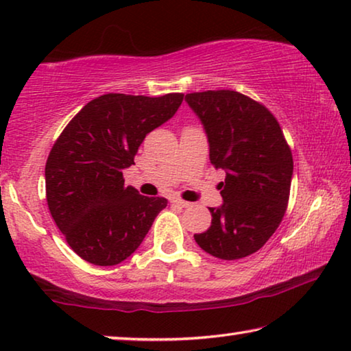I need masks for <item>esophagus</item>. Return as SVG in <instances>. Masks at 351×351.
I'll use <instances>...</instances> for the list:
<instances>
[{"label":"esophagus","instance_id":"obj_1","mask_svg":"<svg viewBox=\"0 0 351 351\" xmlns=\"http://www.w3.org/2000/svg\"><path fill=\"white\" fill-rule=\"evenodd\" d=\"M171 202H172V204H176V206H180V207H188V206H190V202L183 201V199H180V197H174V199H171Z\"/></svg>","mask_w":351,"mask_h":351}]
</instances>
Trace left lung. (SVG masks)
<instances>
[{
	"instance_id": "left-lung-1",
	"label": "left lung",
	"mask_w": 351,
	"mask_h": 351,
	"mask_svg": "<svg viewBox=\"0 0 351 351\" xmlns=\"http://www.w3.org/2000/svg\"><path fill=\"white\" fill-rule=\"evenodd\" d=\"M185 100L206 128L210 161L226 171L218 185L223 206L208 208L212 226L194 240L223 261L254 254L287 210L292 150L276 117L251 97L219 89L186 94Z\"/></svg>"
}]
</instances>
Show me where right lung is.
<instances>
[{"label":"right lung","instance_id":"right-lung-1","mask_svg":"<svg viewBox=\"0 0 351 351\" xmlns=\"http://www.w3.org/2000/svg\"><path fill=\"white\" fill-rule=\"evenodd\" d=\"M183 94H105L67 123L45 165L47 204L69 246L83 261L117 265L143 243L165 197L125 186L122 171L134 165L145 134L165 123Z\"/></svg>","mask_w":351,"mask_h":351}]
</instances>
